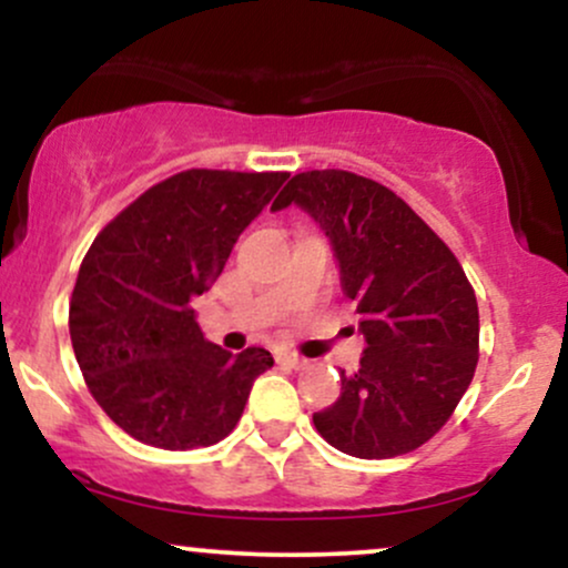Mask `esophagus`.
Wrapping results in <instances>:
<instances>
[{
    "label": "esophagus",
    "instance_id": "34e87169",
    "mask_svg": "<svg viewBox=\"0 0 568 568\" xmlns=\"http://www.w3.org/2000/svg\"><path fill=\"white\" fill-rule=\"evenodd\" d=\"M275 357H277V363H283V366H288V368H304V366H306V361H304V357H298L296 352L280 349Z\"/></svg>",
    "mask_w": 568,
    "mask_h": 568
}]
</instances>
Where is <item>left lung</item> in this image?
I'll return each instance as SVG.
<instances>
[{
  "mask_svg": "<svg viewBox=\"0 0 568 568\" xmlns=\"http://www.w3.org/2000/svg\"><path fill=\"white\" fill-rule=\"evenodd\" d=\"M298 205L334 251L366 338L342 395L312 414L357 459L419 448L454 414L478 366V302L448 245L387 186L347 171L293 175L272 211Z\"/></svg>",
  "mask_w": 568,
  "mask_h": 568,
  "instance_id": "1",
  "label": "left lung"
}]
</instances>
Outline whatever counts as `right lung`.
Instances as JSON below:
<instances>
[{
	"mask_svg": "<svg viewBox=\"0 0 568 568\" xmlns=\"http://www.w3.org/2000/svg\"><path fill=\"white\" fill-rule=\"evenodd\" d=\"M288 173L184 171L146 189L90 245L69 304L84 382L116 427L146 446H213L243 416L272 355L202 336L194 302Z\"/></svg>",
	"mask_w": 568,
	"mask_h": 568,
	"instance_id": "1",
	"label": "right lung"
}]
</instances>
